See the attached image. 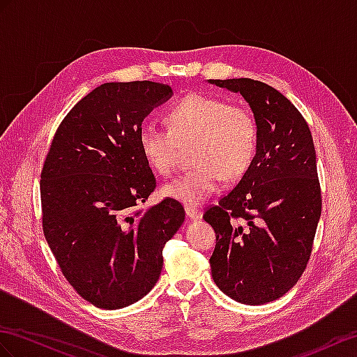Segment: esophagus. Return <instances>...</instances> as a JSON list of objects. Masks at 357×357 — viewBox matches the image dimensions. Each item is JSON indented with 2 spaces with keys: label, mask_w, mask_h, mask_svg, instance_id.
Returning <instances> with one entry per match:
<instances>
[{
  "label": "esophagus",
  "mask_w": 357,
  "mask_h": 357,
  "mask_svg": "<svg viewBox=\"0 0 357 357\" xmlns=\"http://www.w3.org/2000/svg\"><path fill=\"white\" fill-rule=\"evenodd\" d=\"M185 214H187V217L193 218V220H197V218L202 217V213H200V209H197L195 206H185Z\"/></svg>",
  "instance_id": "34e87169"
}]
</instances>
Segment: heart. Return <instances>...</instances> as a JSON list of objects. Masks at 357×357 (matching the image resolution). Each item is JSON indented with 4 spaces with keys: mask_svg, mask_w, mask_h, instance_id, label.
Instances as JSON below:
<instances>
[{
    "mask_svg": "<svg viewBox=\"0 0 357 357\" xmlns=\"http://www.w3.org/2000/svg\"><path fill=\"white\" fill-rule=\"evenodd\" d=\"M169 130L144 125L139 134L140 152L149 167L169 176L181 158L182 146L191 148L193 169L162 187V195L187 206L200 205L214 195L220 182L236 181L252 166L259 130L253 112L223 98L190 93L173 105Z\"/></svg>",
    "mask_w": 357,
    "mask_h": 357,
    "instance_id": "heart-1",
    "label": "heart"
}]
</instances>
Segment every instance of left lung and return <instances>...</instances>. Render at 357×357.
<instances>
[{
	"label": "left lung",
	"mask_w": 357,
	"mask_h": 357,
	"mask_svg": "<svg viewBox=\"0 0 357 357\" xmlns=\"http://www.w3.org/2000/svg\"><path fill=\"white\" fill-rule=\"evenodd\" d=\"M209 83L241 93L259 130L252 166L204 214L215 232L211 274L226 296L264 305L296 285L312 253L321 215L312 134L291 100L266 83L250 78Z\"/></svg>",
	"instance_id": "8db88e82"
}]
</instances>
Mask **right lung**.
Masks as SVG:
<instances>
[{
  "label": "right lung",
  "mask_w": 357,
  "mask_h": 357,
  "mask_svg": "<svg viewBox=\"0 0 357 357\" xmlns=\"http://www.w3.org/2000/svg\"><path fill=\"white\" fill-rule=\"evenodd\" d=\"M172 96L153 81L105 83L59 125L40 173L42 227L63 276L96 307L144 297L184 223L175 199L139 208L157 187L140 152L143 119Z\"/></svg>",
  "instance_id": "obj_1"
}]
</instances>
